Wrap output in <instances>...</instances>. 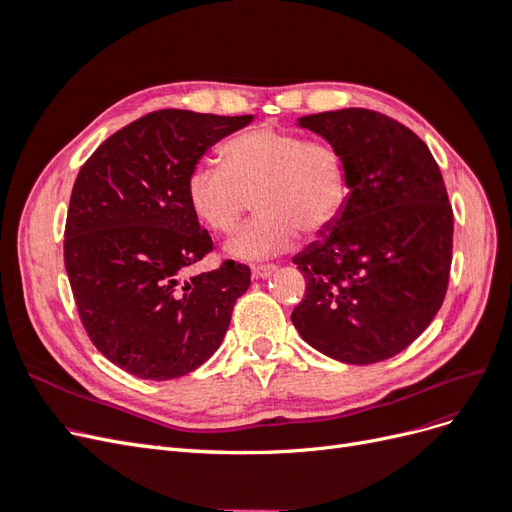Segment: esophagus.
I'll list each match as a JSON object with an SVG mask.
<instances>
[{"label": "esophagus", "mask_w": 512, "mask_h": 512, "mask_svg": "<svg viewBox=\"0 0 512 512\" xmlns=\"http://www.w3.org/2000/svg\"><path fill=\"white\" fill-rule=\"evenodd\" d=\"M275 269H277L275 265H256V267L252 269V277H254V280H267V277H269Z\"/></svg>", "instance_id": "34e87169"}]
</instances>
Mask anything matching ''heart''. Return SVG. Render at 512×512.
Masks as SVG:
<instances>
[{
    "mask_svg": "<svg viewBox=\"0 0 512 512\" xmlns=\"http://www.w3.org/2000/svg\"><path fill=\"white\" fill-rule=\"evenodd\" d=\"M224 164L198 162L185 181L188 205L213 232H230L254 196L252 222L232 235L224 250L235 260H262L327 232L350 194L348 166L333 143L307 141L288 130L258 128L235 136L222 149Z\"/></svg>",
    "mask_w": 512,
    "mask_h": 512,
    "instance_id": "1",
    "label": "heart"
}]
</instances>
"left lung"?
<instances>
[{
  "instance_id": "left-lung-1",
  "label": "left lung",
  "mask_w": 512,
  "mask_h": 512,
  "mask_svg": "<svg viewBox=\"0 0 512 512\" xmlns=\"http://www.w3.org/2000/svg\"><path fill=\"white\" fill-rule=\"evenodd\" d=\"M346 160L350 194L337 222L292 258L305 299L292 324L335 361L369 365L406 350L444 301L453 209L427 145L367 108L299 117Z\"/></svg>"
}]
</instances>
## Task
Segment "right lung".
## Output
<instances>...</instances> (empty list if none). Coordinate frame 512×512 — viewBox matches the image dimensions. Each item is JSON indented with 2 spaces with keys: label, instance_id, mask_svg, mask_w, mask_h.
I'll use <instances>...</instances> for the list:
<instances>
[{
  "label": "right lung",
  "instance_id": "obj_1",
  "mask_svg": "<svg viewBox=\"0 0 512 512\" xmlns=\"http://www.w3.org/2000/svg\"><path fill=\"white\" fill-rule=\"evenodd\" d=\"M252 115L149 113L91 153L74 181L64 260L83 327L128 374L173 380L220 348L250 267L185 277L213 250L188 205L190 170Z\"/></svg>",
  "mask_w": 512,
  "mask_h": 512
}]
</instances>
